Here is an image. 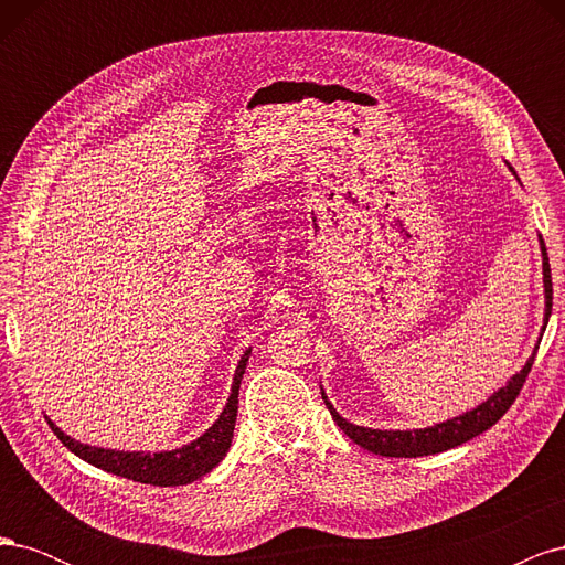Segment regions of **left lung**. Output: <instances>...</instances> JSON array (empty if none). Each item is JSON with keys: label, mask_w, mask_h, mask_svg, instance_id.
Segmentation results:
<instances>
[{"label": "left lung", "mask_w": 565, "mask_h": 565, "mask_svg": "<svg viewBox=\"0 0 565 565\" xmlns=\"http://www.w3.org/2000/svg\"><path fill=\"white\" fill-rule=\"evenodd\" d=\"M511 169V167H509ZM514 172V169H511ZM542 245V276H544V324L550 322L552 316V268H550V256H546V247L540 237ZM544 332V328H542ZM535 353L527 358V363L523 365L521 372H516L514 377L507 382V386H502L500 391H494L492 396L476 405L469 413L452 417L448 422H440L436 426H426V429H413V431H382V429H367V426H358L347 422L341 417L337 409L332 407V403L328 401L322 391V401L328 405L332 419L337 422V426L344 431L353 443L358 446L382 455V457H424V455H436L443 450H450L461 446L471 438H476L478 434L488 431L494 422H500L507 409L514 405L516 396L521 393V386L527 377L530 367H533Z\"/></svg>", "instance_id": "8db88e82"}]
</instances>
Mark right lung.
I'll return each mask as SVG.
<instances>
[{"instance_id":"right-lung-1","label":"right lung","mask_w":565,"mask_h":565,"mask_svg":"<svg viewBox=\"0 0 565 565\" xmlns=\"http://www.w3.org/2000/svg\"><path fill=\"white\" fill-rule=\"evenodd\" d=\"M252 349H247L237 363L233 386H231V396L224 407V413L218 415V419L204 431L200 438L193 443H188L183 448L177 450H164V452H125V450H106V448H94V446H84V443L65 436L58 426L46 419L51 431L58 436L63 446L82 457L89 465L110 471L115 476L131 478L136 483H150V486H185L193 483L204 473H210L221 459L226 457L231 440H233V429H235V417H237V391H241L243 374L249 361Z\"/></svg>"}]
</instances>
